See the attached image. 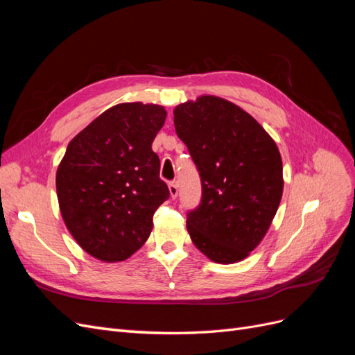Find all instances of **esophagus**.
Segmentation results:
<instances>
[{
  "label": "esophagus",
  "instance_id": "34e87169",
  "mask_svg": "<svg viewBox=\"0 0 355 355\" xmlns=\"http://www.w3.org/2000/svg\"><path fill=\"white\" fill-rule=\"evenodd\" d=\"M168 191H170V197L171 198H176L178 197L179 189H178L176 182H170V184H168Z\"/></svg>",
  "mask_w": 355,
  "mask_h": 355
}]
</instances>
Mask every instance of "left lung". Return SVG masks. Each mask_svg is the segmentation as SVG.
<instances>
[{
	"label": "left lung",
	"instance_id": "8db88e82",
	"mask_svg": "<svg viewBox=\"0 0 355 355\" xmlns=\"http://www.w3.org/2000/svg\"><path fill=\"white\" fill-rule=\"evenodd\" d=\"M173 114L201 180V201L187 214L191 240L213 262H239L262 241L280 204V151L252 115L216 96Z\"/></svg>",
	"mask_w": 355,
	"mask_h": 355
}]
</instances>
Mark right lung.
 <instances>
[{
	"label": "right lung",
	"instance_id": "obj_1",
	"mask_svg": "<svg viewBox=\"0 0 355 355\" xmlns=\"http://www.w3.org/2000/svg\"><path fill=\"white\" fill-rule=\"evenodd\" d=\"M159 105L120 103L69 142L56 173L62 218L83 249L120 262L141 249L170 191L153 142L166 121Z\"/></svg>",
	"mask_w": 355,
	"mask_h": 355
}]
</instances>
